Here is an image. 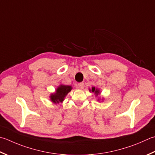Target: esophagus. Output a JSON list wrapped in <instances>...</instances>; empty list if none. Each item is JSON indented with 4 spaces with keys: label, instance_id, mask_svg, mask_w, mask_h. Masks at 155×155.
<instances>
[{
    "label": "esophagus",
    "instance_id": "34e87169",
    "mask_svg": "<svg viewBox=\"0 0 155 155\" xmlns=\"http://www.w3.org/2000/svg\"><path fill=\"white\" fill-rule=\"evenodd\" d=\"M78 87L79 88V89H83L84 87V84L83 83H80L78 84Z\"/></svg>",
    "mask_w": 155,
    "mask_h": 155
}]
</instances>
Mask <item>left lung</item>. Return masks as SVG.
I'll use <instances>...</instances> for the list:
<instances>
[{
  "mask_svg": "<svg viewBox=\"0 0 155 155\" xmlns=\"http://www.w3.org/2000/svg\"><path fill=\"white\" fill-rule=\"evenodd\" d=\"M91 91H92V92H94V93H95L96 94V95H97L99 93V90H97V89H95V87H93V88H92V89H91Z\"/></svg>",
  "mask_w": 155,
  "mask_h": 155,
  "instance_id": "1",
  "label": "left lung"
}]
</instances>
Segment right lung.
<instances>
[{
	"instance_id": "1",
	"label": "right lung",
	"mask_w": 155,
	"mask_h": 155,
	"mask_svg": "<svg viewBox=\"0 0 155 155\" xmlns=\"http://www.w3.org/2000/svg\"><path fill=\"white\" fill-rule=\"evenodd\" d=\"M71 86L62 85V84H61V85L58 87L56 93L54 94H52V95L50 96L51 101L55 103V104H56V103L58 104L60 102L63 101L65 96L71 91Z\"/></svg>"
}]
</instances>
